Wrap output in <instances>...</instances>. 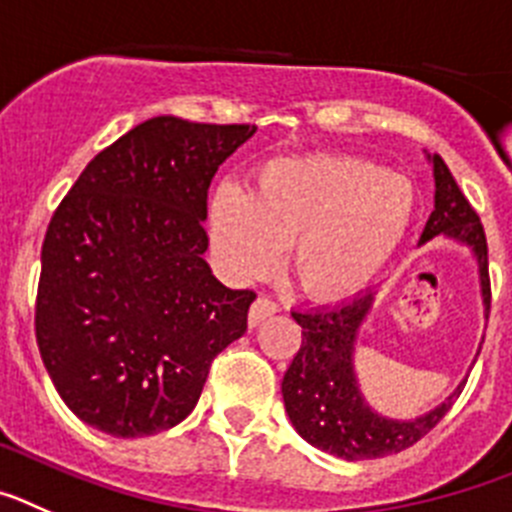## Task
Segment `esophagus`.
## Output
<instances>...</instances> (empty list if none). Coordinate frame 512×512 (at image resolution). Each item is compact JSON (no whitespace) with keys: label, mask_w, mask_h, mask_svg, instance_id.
Here are the masks:
<instances>
[{"label":"esophagus","mask_w":512,"mask_h":512,"mask_svg":"<svg viewBox=\"0 0 512 512\" xmlns=\"http://www.w3.org/2000/svg\"><path fill=\"white\" fill-rule=\"evenodd\" d=\"M273 313H278V303L270 301V298H265V296H260V298H257V301L250 306V326L262 324V321L270 319Z\"/></svg>","instance_id":"esophagus-1"}]
</instances>
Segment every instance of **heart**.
I'll return each instance as SVG.
<instances>
[{
  "mask_svg": "<svg viewBox=\"0 0 512 512\" xmlns=\"http://www.w3.org/2000/svg\"><path fill=\"white\" fill-rule=\"evenodd\" d=\"M416 193L408 178L336 155L267 163L245 193L222 183L209 201L211 250L234 280H255L278 265L298 288L336 301L365 288L403 242Z\"/></svg>",
  "mask_w": 512,
  "mask_h": 512,
  "instance_id": "heart-1",
  "label": "heart"
}]
</instances>
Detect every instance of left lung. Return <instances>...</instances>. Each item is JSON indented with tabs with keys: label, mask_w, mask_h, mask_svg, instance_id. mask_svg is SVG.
Returning <instances> with one entry per match:
<instances>
[{
	"label": "left lung",
	"mask_w": 512,
	"mask_h": 512,
	"mask_svg": "<svg viewBox=\"0 0 512 512\" xmlns=\"http://www.w3.org/2000/svg\"><path fill=\"white\" fill-rule=\"evenodd\" d=\"M434 165V211L421 234V245L428 239H457L472 250L480 267V288L485 313H490V275H487V239L480 216L472 209L457 181L439 155H428ZM375 303V290L329 308L293 311L301 324L303 342L283 377L285 413L298 434L311 446L329 451L347 462L380 459L408 449L431 431L449 413L454 398L462 393L459 385L434 411L411 421L385 418L367 405L354 372V347L359 326Z\"/></svg>",
	"instance_id": "1"
}]
</instances>
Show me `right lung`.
I'll list each match as a JSON object with an SVG mask.
<instances>
[{"label": "right lung", "mask_w": 512, "mask_h": 512, "mask_svg": "<svg viewBox=\"0 0 512 512\" xmlns=\"http://www.w3.org/2000/svg\"><path fill=\"white\" fill-rule=\"evenodd\" d=\"M255 130L147 119L86 165L50 219L40 357L63 403L104 434L181 423L216 354L247 331L255 293L214 278L204 219L211 178Z\"/></svg>", "instance_id": "1"}]
</instances>
